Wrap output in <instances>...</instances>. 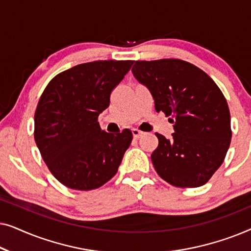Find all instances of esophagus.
Segmentation results:
<instances>
[{
	"label": "esophagus",
	"instance_id": "esophagus-1",
	"mask_svg": "<svg viewBox=\"0 0 251 251\" xmlns=\"http://www.w3.org/2000/svg\"><path fill=\"white\" fill-rule=\"evenodd\" d=\"M132 131V135H133V137H135V138H139L140 136H143L144 135V132L142 131V130H138V129H132L131 130Z\"/></svg>",
	"mask_w": 251,
	"mask_h": 251
}]
</instances>
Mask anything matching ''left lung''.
Returning <instances> with one entry per match:
<instances>
[{
  "instance_id": "8db88e82",
  "label": "left lung",
  "mask_w": 251,
  "mask_h": 251,
  "mask_svg": "<svg viewBox=\"0 0 251 251\" xmlns=\"http://www.w3.org/2000/svg\"><path fill=\"white\" fill-rule=\"evenodd\" d=\"M132 73L153 96L156 112L170 116L173 137L155 133L151 155L159 176L176 187L204 185L222 166L231 144L227 101L207 73L180 59L137 60Z\"/></svg>"
}]
</instances>
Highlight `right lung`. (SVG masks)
Returning <instances> with one entry per match:
<instances>
[{"instance_id": "obj_1", "label": "right lung", "mask_w": 251, "mask_h": 251, "mask_svg": "<svg viewBox=\"0 0 251 251\" xmlns=\"http://www.w3.org/2000/svg\"><path fill=\"white\" fill-rule=\"evenodd\" d=\"M132 64L97 60L77 65L56 75L41 95L34 139L48 169L65 186L96 190L118 173L132 132H106L98 116Z\"/></svg>"}]
</instances>
